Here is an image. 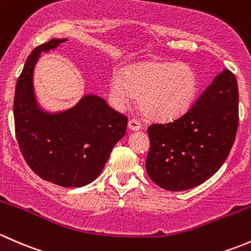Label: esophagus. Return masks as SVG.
I'll list each match as a JSON object with an SVG mask.
<instances>
[{
  "label": "esophagus",
  "mask_w": 251,
  "mask_h": 251,
  "mask_svg": "<svg viewBox=\"0 0 251 251\" xmlns=\"http://www.w3.org/2000/svg\"><path fill=\"white\" fill-rule=\"evenodd\" d=\"M128 126L130 130H139V129H141V123L136 118H131V120H129Z\"/></svg>",
  "instance_id": "1"
}]
</instances>
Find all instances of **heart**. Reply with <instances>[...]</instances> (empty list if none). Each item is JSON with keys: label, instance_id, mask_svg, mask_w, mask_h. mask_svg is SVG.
Returning a JSON list of instances; mask_svg holds the SVG:
<instances>
[{"label": "heart", "instance_id": "1", "mask_svg": "<svg viewBox=\"0 0 251 251\" xmlns=\"http://www.w3.org/2000/svg\"><path fill=\"white\" fill-rule=\"evenodd\" d=\"M195 70L183 63H143L126 66L111 78V95L120 104L131 94L146 117L170 121L187 112L197 98Z\"/></svg>", "mask_w": 251, "mask_h": 251}]
</instances>
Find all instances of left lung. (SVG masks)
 <instances>
[{"label":"left lung","mask_w":251,"mask_h":251,"mask_svg":"<svg viewBox=\"0 0 251 251\" xmlns=\"http://www.w3.org/2000/svg\"><path fill=\"white\" fill-rule=\"evenodd\" d=\"M238 84L224 69L190 110L147 128L146 172L168 191H185L213 176L228 157L238 129Z\"/></svg>","instance_id":"1"}]
</instances>
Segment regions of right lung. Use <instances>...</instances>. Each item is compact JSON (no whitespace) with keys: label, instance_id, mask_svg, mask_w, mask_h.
Returning <instances> with one entry per match:
<instances>
[{"label":"right lung","instance_id":"1","mask_svg":"<svg viewBox=\"0 0 251 251\" xmlns=\"http://www.w3.org/2000/svg\"><path fill=\"white\" fill-rule=\"evenodd\" d=\"M65 41L54 38L27 56L15 86V136L25 162L41 179L63 187H82L99 176L113 146L125 136L128 118L95 95L55 115L38 108L32 88L35 64L41 51Z\"/></svg>","mask_w":251,"mask_h":251}]
</instances>
